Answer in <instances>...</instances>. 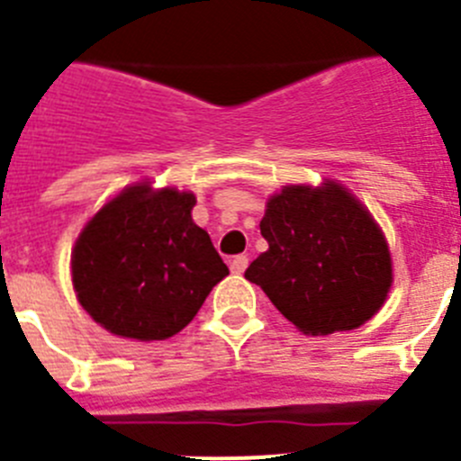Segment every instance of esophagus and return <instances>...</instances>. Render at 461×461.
Returning <instances> with one entry per match:
<instances>
[{"mask_svg": "<svg viewBox=\"0 0 461 461\" xmlns=\"http://www.w3.org/2000/svg\"><path fill=\"white\" fill-rule=\"evenodd\" d=\"M247 266H249V258H247V256H233V258H230V272H233V275H242V272L247 270Z\"/></svg>", "mask_w": 461, "mask_h": 461, "instance_id": "34e87169", "label": "esophagus"}]
</instances>
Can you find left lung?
Masks as SVG:
<instances>
[{
  "label": "left lung",
  "mask_w": 461,
  "mask_h": 461,
  "mask_svg": "<svg viewBox=\"0 0 461 461\" xmlns=\"http://www.w3.org/2000/svg\"><path fill=\"white\" fill-rule=\"evenodd\" d=\"M260 235L270 249L244 276L304 335L360 328L393 284L385 238L344 186H286L272 195Z\"/></svg>",
  "instance_id": "obj_1"
}]
</instances>
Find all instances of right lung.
Instances as JSON below:
<instances>
[{
  "mask_svg": "<svg viewBox=\"0 0 461 461\" xmlns=\"http://www.w3.org/2000/svg\"><path fill=\"white\" fill-rule=\"evenodd\" d=\"M194 194L122 191L85 226L71 270L80 304L113 335L168 339L191 323L228 275L210 235L191 219Z\"/></svg>",
  "mask_w": 461,
  "mask_h": 461,
  "instance_id": "obj_1",
  "label": "right lung"
}]
</instances>
